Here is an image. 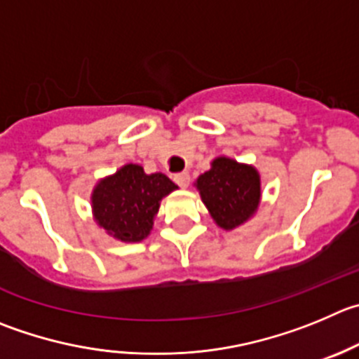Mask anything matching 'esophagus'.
I'll list each match as a JSON object with an SVG mask.
<instances>
[{"label":"esophagus","instance_id":"1","mask_svg":"<svg viewBox=\"0 0 359 359\" xmlns=\"http://www.w3.org/2000/svg\"><path fill=\"white\" fill-rule=\"evenodd\" d=\"M174 182H176V185L182 187V189H187V187L190 185V174L189 172L174 174Z\"/></svg>","mask_w":359,"mask_h":359}]
</instances>
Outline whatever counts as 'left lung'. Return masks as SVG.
Returning <instances> with one entry per match:
<instances>
[{"instance_id": "obj_1", "label": "left lung", "mask_w": 359, "mask_h": 359, "mask_svg": "<svg viewBox=\"0 0 359 359\" xmlns=\"http://www.w3.org/2000/svg\"><path fill=\"white\" fill-rule=\"evenodd\" d=\"M197 189L213 220L224 229L247 222L261 199L257 170L225 156L213 160L211 169L197 177Z\"/></svg>"}]
</instances>
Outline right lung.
Instances as JSON below:
<instances>
[{
	"instance_id": "right-lung-1",
	"label": "right lung",
	"mask_w": 359,
	"mask_h": 359,
	"mask_svg": "<svg viewBox=\"0 0 359 359\" xmlns=\"http://www.w3.org/2000/svg\"><path fill=\"white\" fill-rule=\"evenodd\" d=\"M176 189L165 174H146L141 165L128 163L97 185L91 199L95 218L111 236L141 241L151 231L162 197Z\"/></svg>"
}]
</instances>
